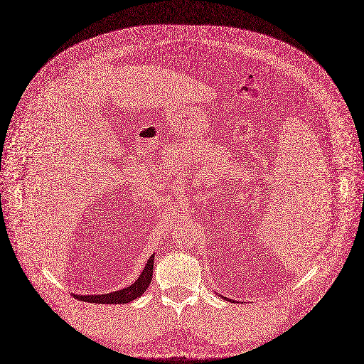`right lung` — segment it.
Masks as SVG:
<instances>
[{
  "instance_id": "right-lung-1",
  "label": "right lung",
  "mask_w": 364,
  "mask_h": 364,
  "mask_svg": "<svg viewBox=\"0 0 364 364\" xmlns=\"http://www.w3.org/2000/svg\"><path fill=\"white\" fill-rule=\"evenodd\" d=\"M152 272H154V255L148 259L140 277L137 281L127 287L123 288L120 291H114L111 294H104V295H75V298H77L79 301L83 302H92V304H129L132 301H134L136 298L141 296L148 285L151 284L152 280Z\"/></svg>"
}]
</instances>
